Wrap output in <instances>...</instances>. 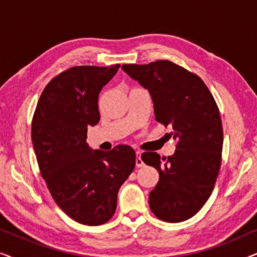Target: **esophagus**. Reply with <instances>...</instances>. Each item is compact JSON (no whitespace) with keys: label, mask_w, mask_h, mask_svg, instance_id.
Masks as SVG:
<instances>
[{"label":"esophagus","mask_w":257,"mask_h":257,"mask_svg":"<svg viewBox=\"0 0 257 257\" xmlns=\"http://www.w3.org/2000/svg\"><path fill=\"white\" fill-rule=\"evenodd\" d=\"M137 159H136V166L137 167H143L144 166V161L142 160V152L140 151H137Z\"/></svg>","instance_id":"obj_1"}]
</instances>
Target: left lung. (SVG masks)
<instances>
[{
  "label": "left lung",
  "instance_id": "left-lung-1",
  "mask_svg": "<svg viewBox=\"0 0 257 257\" xmlns=\"http://www.w3.org/2000/svg\"><path fill=\"white\" fill-rule=\"evenodd\" d=\"M121 69L150 91L156 120L171 126L175 140L173 156L142 154L159 172L150 208L166 222L188 220L208 200L219 175L223 131L216 101L198 75L167 59Z\"/></svg>",
  "mask_w": 257,
  "mask_h": 257
}]
</instances>
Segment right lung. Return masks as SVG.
I'll list each match as a JSON object with an SVG mask.
<instances>
[{"label":"right lung","mask_w":257,"mask_h":257,"mask_svg":"<svg viewBox=\"0 0 257 257\" xmlns=\"http://www.w3.org/2000/svg\"><path fill=\"white\" fill-rule=\"evenodd\" d=\"M119 66H72L58 73L44 87L31 122L38 167L52 199L86 226L113 216L119 188L136 166L131 146L92 152L86 143L87 127L100 119V90Z\"/></svg>","instance_id":"right-lung-1"}]
</instances>
